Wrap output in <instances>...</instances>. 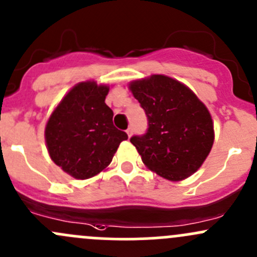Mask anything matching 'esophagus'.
Wrapping results in <instances>:
<instances>
[{"label": "esophagus", "instance_id": "34e87169", "mask_svg": "<svg viewBox=\"0 0 257 257\" xmlns=\"http://www.w3.org/2000/svg\"><path fill=\"white\" fill-rule=\"evenodd\" d=\"M126 134H128V137H129V138H131L132 134H133V129H132V128L126 129Z\"/></svg>", "mask_w": 257, "mask_h": 257}]
</instances>
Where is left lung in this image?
I'll return each mask as SVG.
<instances>
[{"instance_id": "8db88e82", "label": "left lung", "mask_w": 257, "mask_h": 257, "mask_svg": "<svg viewBox=\"0 0 257 257\" xmlns=\"http://www.w3.org/2000/svg\"><path fill=\"white\" fill-rule=\"evenodd\" d=\"M148 116L147 133L132 137L148 169L170 181L189 178L214 144V123L206 105L179 80L153 74L129 83Z\"/></svg>"}]
</instances>
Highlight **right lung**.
I'll use <instances>...</instances> for the list:
<instances>
[{
  "instance_id": "obj_1",
  "label": "right lung",
  "mask_w": 257,
  "mask_h": 257,
  "mask_svg": "<svg viewBox=\"0 0 257 257\" xmlns=\"http://www.w3.org/2000/svg\"><path fill=\"white\" fill-rule=\"evenodd\" d=\"M109 85L85 80L74 85L49 115L45 139L54 164L84 180L107 169L119 144L128 139L113 125L105 104Z\"/></svg>"
}]
</instances>
